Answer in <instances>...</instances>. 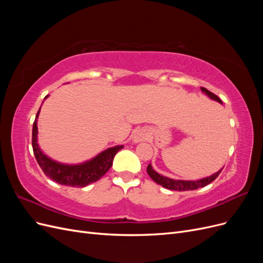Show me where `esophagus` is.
Returning <instances> with one entry per match:
<instances>
[{
  "mask_svg": "<svg viewBox=\"0 0 263 263\" xmlns=\"http://www.w3.org/2000/svg\"><path fill=\"white\" fill-rule=\"evenodd\" d=\"M147 137H148V133L145 129H139L137 132H135L132 136L134 144H137V142L145 140L147 139Z\"/></svg>",
  "mask_w": 263,
  "mask_h": 263,
  "instance_id": "esophagus-1",
  "label": "esophagus"
}]
</instances>
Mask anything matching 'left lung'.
Listing matches in <instances>:
<instances>
[{
  "label": "left lung",
  "instance_id": "left-lung-1",
  "mask_svg": "<svg viewBox=\"0 0 263 263\" xmlns=\"http://www.w3.org/2000/svg\"><path fill=\"white\" fill-rule=\"evenodd\" d=\"M201 90H202L203 93L208 95L210 99L222 104L221 100L217 97V95H215L214 93H212L208 89H205V87H201ZM221 170L222 169H220L218 172L212 174L211 177H208V178H203V179L196 180V181H185V180H174V179H170L168 177H164V176H162V174H159L158 172H156L153 166H151V164H149L147 166V172L149 174V177L153 179L156 183L162 185L165 189L173 190V191H180V192H181V191H192V190H197L198 187L206 186L219 176V173L221 172Z\"/></svg>",
  "mask_w": 263,
  "mask_h": 263
}]
</instances>
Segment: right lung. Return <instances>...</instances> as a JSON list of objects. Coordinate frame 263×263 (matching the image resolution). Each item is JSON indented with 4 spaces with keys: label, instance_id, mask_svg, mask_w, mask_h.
<instances>
[{
    "label": "right lung",
    "instance_id": "right-lung-1",
    "mask_svg": "<svg viewBox=\"0 0 263 263\" xmlns=\"http://www.w3.org/2000/svg\"><path fill=\"white\" fill-rule=\"evenodd\" d=\"M48 98V95L45 99ZM41 112V108L37 112L35 122L33 125V138L31 145L36 160L41 166L44 173L52 181L59 183L61 185L83 187L91 184L93 182L100 180L109 170L113 164V159L119 150L124 146L110 147L102 151L97 157L92 158L91 160L79 164H65L52 160L51 158L47 157L42 149L39 148L37 142V118Z\"/></svg>",
    "mask_w": 263,
    "mask_h": 263
}]
</instances>
